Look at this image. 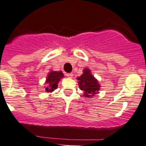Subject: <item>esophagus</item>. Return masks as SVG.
Instances as JSON below:
<instances>
[{"label": "esophagus", "instance_id": "obj_1", "mask_svg": "<svg viewBox=\"0 0 146 146\" xmlns=\"http://www.w3.org/2000/svg\"><path fill=\"white\" fill-rule=\"evenodd\" d=\"M66 76H68L69 78H73V73H68Z\"/></svg>", "mask_w": 146, "mask_h": 146}]
</instances>
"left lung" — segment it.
<instances>
[{
    "mask_svg": "<svg viewBox=\"0 0 146 146\" xmlns=\"http://www.w3.org/2000/svg\"><path fill=\"white\" fill-rule=\"evenodd\" d=\"M80 89L84 92V96L86 98H93L96 94H99L101 86L98 80L92 74L88 68H84L83 74L77 78Z\"/></svg>",
    "mask_w": 146,
    "mask_h": 146,
    "instance_id": "8db88e82",
    "label": "left lung"
}]
</instances>
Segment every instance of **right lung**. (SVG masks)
<instances>
[{
  "label": "right lung",
  "mask_w": 146,
  "mask_h": 146,
  "mask_svg": "<svg viewBox=\"0 0 146 146\" xmlns=\"http://www.w3.org/2000/svg\"><path fill=\"white\" fill-rule=\"evenodd\" d=\"M64 78V74L62 71H54V70H50L47 74L45 84V92L47 93H52L54 90L58 88V84L59 81Z\"/></svg>",
  "instance_id": "right-lung-1"
}]
</instances>
